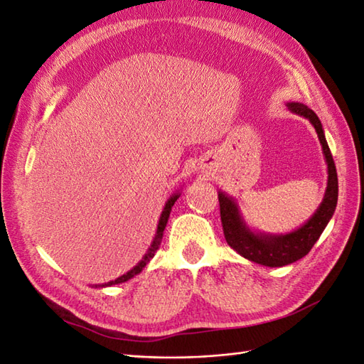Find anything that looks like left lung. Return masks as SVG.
Segmentation results:
<instances>
[{"label": "left lung", "mask_w": 364, "mask_h": 364, "mask_svg": "<svg viewBox=\"0 0 364 364\" xmlns=\"http://www.w3.org/2000/svg\"><path fill=\"white\" fill-rule=\"evenodd\" d=\"M291 113L306 117L316 130L323 155L327 164V186L323 201L318 206L309 220L290 232L272 234L252 230L245 222L243 214L237 200L228 196L226 192L218 191V201H220V217L223 225V234L228 245L251 262H256L264 267H284L293 264L304 256L309 255L311 247L316 243L319 235L326 230L327 223L335 213L338 201V176L333 158L326 141L323 124L314 109L301 102H287Z\"/></svg>", "instance_id": "8db88e82"}]
</instances>
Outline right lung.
Here are the masks:
<instances>
[{"label":"right lung","instance_id":"1","mask_svg":"<svg viewBox=\"0 0 364 364\" xmlns=\"http://www.w3.org/2000/svg\"><path fill=\"white\" fill-rule=\"evenodd\" d=\"M180 196H181V189L175 191V192L172 193V196L167 198L166 205H164V208H163V210H161V215H159V220H158V225H156L155 237H154V240H151V243H150V247H149L147 252H146V255L142 256V259L138 262V264L134 265V267L130 269V272H127L125 274H122V276H119L117 279H114V281H109V282L102 284V285H95L96 289H97V287H112V285H117V284L127 282V281H129V279H132V277H134L136 274H139V273L142 272V269L146 268V265L149 264V262H150L151 259H154L156 250L159 248V245H161V240H163V232H164V228H166V225H167L168 215H171L172 206L175 205V201L180 198Z\"/></svg>","mask_w":364,"mask_h":364}]
</instances>
